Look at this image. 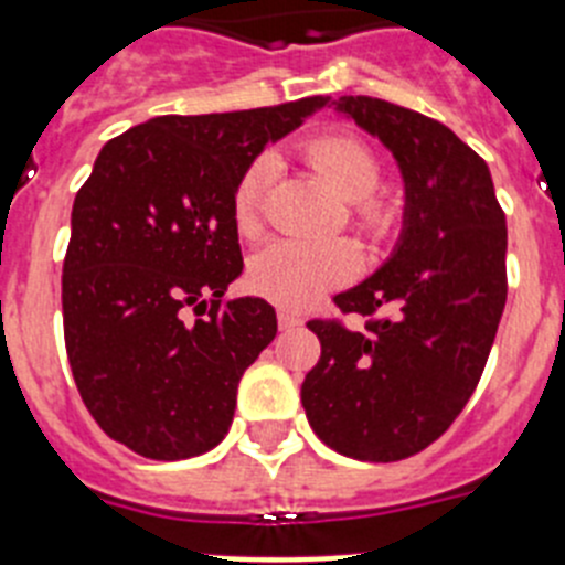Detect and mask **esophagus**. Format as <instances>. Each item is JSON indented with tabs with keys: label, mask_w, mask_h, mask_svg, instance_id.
Wrapping results in <instances>:
<instances>
[{
	"label": "esophagus",
	"mask_w": 565,
	"mask_h": 565,
	"mask_svg": "<svg viewBox=\"0 0 565 565\" xmlns=\"http://www.w3.org/2000/svg\"><path fill=\"white\" fill-rule=\"evenodd\" d=\"M277 322H279V328H282V331H291V328L302 326V317H299V313H294V311H286V308H279Z\"/></svg>",
	"instance_id": "1"
}]
</instances>
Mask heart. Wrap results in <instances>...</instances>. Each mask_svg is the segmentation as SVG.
<instances>
[{"instance_id":"heart-1","label":"heart","mask_w":565,"mask_h":565,"mask_svg":"<svg viewBox=\"0 0 565 565\" xmlns=\"http://www.w3.org/2000/svg\"><path fill=\"white\" fill-rule=\"evenodd\" d=\"M302 158L328 186L351 201V217L359 232L373 243L391 237L398 226V209L376 194L382 183V161L367 143L353 135H319L302 147ZM277 178V158L257 154L232 192V221L243 237L254 239L266 232V201ZM359 248L351 239H277L252 257L248 282L259 297L277 306L302 311L333 288L344 286L359 271Z\"/></svg>"}]
</instances>
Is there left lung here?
<instances>
[{"instance_id":"1","label":"left lung","mask_w":565,"mask_h":565,"mask_svg":"<svg viewBox=\"0 0 565 565\" xmlns=\"http://www.w3.org/2000/svg\"><path fill=\"white\" fill-rule=\"evenodd\" d=\"M337 109L391 149L407 201L393 257L333 297L364 331L308 322L322 353L302 407L331 450L402 461L447 433L481 379L507 306V217L487 161L450 127L371 96Z\"/></svg>"}]
</instances>
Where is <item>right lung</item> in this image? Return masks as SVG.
<instances>
[{
	"instance_id": "obj_1",
	"label": "right lung",
	"mask_w": 565,
	"mask_h": 565,
	"mask_svg": "<svg viewBox=\"0 0 565 565\" xmlns=\"http://www.w3.org/2000/svg\"><path fill=\"white\" fill-rule=\"evenodd\" d=\"M328 102L158 115L104 143L78 189L64 344L89 416L138 456H201L232 427L239 379L277 337L266 299H223L243 271L234 183Z\"/></svg>"
}]
</instances>
